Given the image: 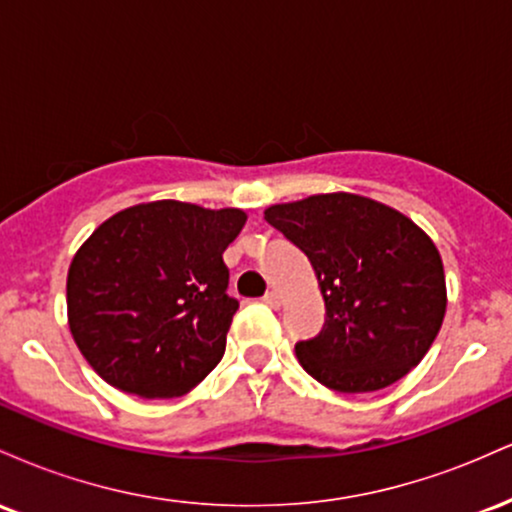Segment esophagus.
<instances>
[{"instance_id":"1","label":"esophagus","mask_w":512,"mask_h":512,"mask_svg":"<svg viewBox=\"0 0 512 512\" xmlns=\"http://www.w3.org/2000/svg\"><path fill=\"white\" fill-rule=\"evenodd\" d=\"M262 301L267 303L269 308H279V305H281V296H279V293H276V291H267V293H264Z\"/></svg>"}]
</instances>
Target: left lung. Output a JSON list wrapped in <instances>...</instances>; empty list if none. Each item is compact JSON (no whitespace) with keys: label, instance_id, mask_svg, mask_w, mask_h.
Returning <instances> with one entry per match:
<instances>
[{"label":"left lung","instance_id":"1","mask_svg":"<svg viewBox=\"0 0 512 512\" xmlns=\"http://www.w3.org/2000/svg\"><path fill=\"white\" fill-rule=\"evenodd\" d=\"M264 219L305 252L325 327L296 356L330 390L373 392L409 373L443 325L445 274L433 240L399 211L334 192L274 204Z\"/></svg>","mask_w":512,"mask_h":512}]
</instances>
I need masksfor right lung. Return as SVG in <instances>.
<instances>
[{"instance_id": "add662e5", "label": "right lung", "mask_w": 512, "mask_h": 512, "mask_svg": "<svg viewBox=\"0 0 512 512\" xmlns=\"http://www.w3.org/2000/svg\"><path fill=\"white\" fill-rule=\"evenodd\" d=\"M245 219L161 199L120 211L81 245L67 276L69 330L105 383L178 397L216 368L238 310L223 250Z\"/></svg>"}]
</instances>
